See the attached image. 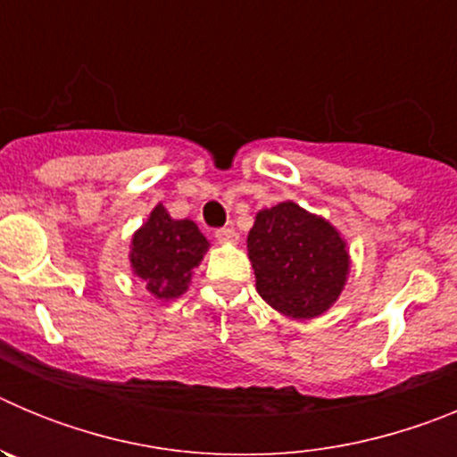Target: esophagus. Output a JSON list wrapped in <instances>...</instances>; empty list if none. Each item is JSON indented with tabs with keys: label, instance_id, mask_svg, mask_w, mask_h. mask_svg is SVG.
I'll return each mask as SVG.
<instances>
[{
	"label": "esophagus",
	"instance_id": "esophagus-1",
	"mask_svg": "<svg viewBox=\"0 0 457 457\" xmlns=\"http://www.w3.org/2000/svg\"><path fill=\"white\" fill-rule=\"evenodd\" d=\"M215 237L220 242H236L237 233H236V228H231V226H224V228H217Z\"/></svg>",
	"mask_w": 457,
	"mask_h": 457
}]
</instances>
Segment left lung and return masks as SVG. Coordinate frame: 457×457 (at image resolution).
Returning a JSON list of instances; mask_svg holds the SVG:
<instances>
[{
    "mask_svg": "<svg viewBox=\"0 0 457 457\" xmlns=\"http://www.w3.org/2000/svg\"><path fill=\"white\" fill-rule=\"evenodd\" d=\"M258 295L290 318H316L341 295L348 252L334 226L293 201L261 210L247 236Z\"/></svg>",
    "mask_w": 457,
    "mask_h": 457,
    "instance_id": "obj_1",
    "label": "left lung"
}]
</instances>
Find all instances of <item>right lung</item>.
<instances>
[{
    "label": "right lung",
    "instance_id": "add662e5",
    "mask_svg": "<svg viewBox=\"0 0 457 457\" xmlns=\"http://www.w3.org/2000/svg\"><path fill=\"white\" fill-rule=\"evenodd\" d=\"M208 240L189 220H171L157 205L132 237L130 263L146 288L160 300H173L187 290L192 270L201 263Z\"/></svg>",
    "mask_w": 457,
    "mask_h": 457
}]
</instances>
